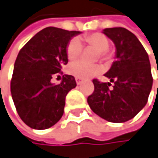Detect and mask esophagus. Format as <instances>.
<instances>
[{
    "instance_id": "1",
    "label": "esophagus",
    "mask_w": 158,
    "mask_h": 158,
    "mask_svg": "<svg viewBox=\"0 0 158 158\" xmlns=\"http://www.w3.org/2000/svg\"><path fill=\"white\" fill-rule=\"evenodd\" d=\"M81 81H82V80H81V77H76V82H77V84H81Z\"/></svg>"
}]
</instances>
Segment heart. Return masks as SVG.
<instances>
[{
	"label": "heart",
	"mask_w": 158,
	"mask_h": 158,
	"mask_svg": "<svg viewBox=\"0 0 158 158\" xmlns=\"http://www.w3.org/2000/svg\"><path fill=\"white\" fill-rule=\"evenodd\" d=\"M83 40L89 45L97 48L99 52V56L102 60L108 59V49L110 47L109 39L101 33H93L86 35ZM82 52V44L78 38H73L66 47V54L70 60H75L81 56ZM67 72L77 77L89 78L101 72V66L99 64H89L83 61H75L68 65Z\"/></svg>",
	"instance_id": "heart-1"
}]
</instances>
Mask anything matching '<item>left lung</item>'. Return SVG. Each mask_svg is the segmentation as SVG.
Masks as SVG:
<instances>
[{"instance_id":"1","label":"left lung","mask_w":158,"mask_h":158,"mask_svg":"<svg viewBox=\"0 0 158 158\" xmlns=\"http://www.w3.org/2000/svg\"><path fill=\"white\" fill-rule=\"evenodd\" d=\"M116 45L117 60L114 61L105 77L114 82L93 80V94L88 104L98 116L110 122L128 121L146 105L153 85V77L148 54L141 42L123 27L103 30Z\"/></svg>"}]
</instances>
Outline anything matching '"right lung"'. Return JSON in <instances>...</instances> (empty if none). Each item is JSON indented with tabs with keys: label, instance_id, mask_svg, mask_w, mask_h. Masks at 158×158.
<instances>
[{
	"label": "right lung",
	"instance_id": "1",
	"mask_svg": "<svg viewBox=\"0 0 158 158\" xmlns=\"http://www.w3.org/2000/svg\"><path fill=\"white\" fill-rule=\"evenodd\" d=\"M80 33L46 27L28 40L18 54L10 90L18 114L30 128L44 130L61 118L66 95L77 82L70 75L62 76L61 82L57 85L51 80L67 64L66 47L72 37Z\"/></svg>",
	"mask_w": 158,
	"mask_h": 158
}]
</instances>
